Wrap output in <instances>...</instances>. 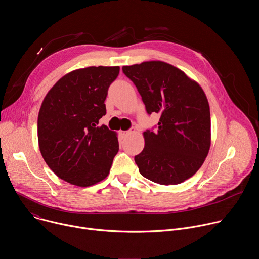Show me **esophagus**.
I'll use <instances>...</instances> for the list:
<instances>
[{
    "label": "esophagus",
    "instance_id": "1",
    "mask_svg": "<svg viewBox=\"0 0 259 259\" xmlns=\"http://www.w3.org/2000/svg\"><path fill=\"white\" fill-rule=\"evenodd\" d=\"M135 132V129L134 128H132V129H130V130H128V131H122V135L123 136H127V135H130V134H132V133H134Z\"/></svg>",
    "mask_w": 259,
    "mask_h": 259
}]
</instances>
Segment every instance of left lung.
Instances as JSON below:
<instances>
[{
  "mask_svg": "<svg viewBox=\"0 0 259 259\" xmlns=\"http://www.w3.org/2000/svg\"><path fill=\"white\" fill-rule=\"evenodd\" d=\"M147 114H160L156 132H143L144 149L134 160L156 183L178 184L203 165L211 144L210 107L201 86L179 68L159 60L125 65Z\"/></svg>",
  "mask_w": 259,
  "mask_h": 259,
  "instance_id": "1",
  "label": "left lung"
}]
</instances>
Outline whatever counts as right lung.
<instances>
[{
    "instance_id": "1",
    "label": "right lung",
    "mask_w": 259,
    "mask_h": 259,
    "mask_svg": "<svg viewBox=\"0 0 259 259\" xmlns=\"http://www.w3.org/2000/svg\"><path fill=\"white\" fill-rule=\"evenodd\" d=\"M119 66L72 70L49 90L38 117L40 152L64 181L90 187L109 173L119 152L117 133L98 126L106 114L104 100Z\"/></svg>"
}]
</instances>
